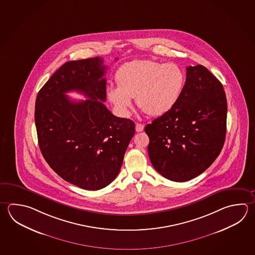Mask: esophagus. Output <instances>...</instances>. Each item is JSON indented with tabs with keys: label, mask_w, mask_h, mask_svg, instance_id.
<instances>
[{
	"label": "esophagus",
	"mask_w": 255,
	"mask_h": 255,
	"mask_svg": "<svg viewBox=\"0 0 255 255\" xmlns=\"http://www.w3.org/2000/svg\"><path fill=\"white\" fill-rule=\"evenodd\" d=\"M143 129H144V125H141V124H136V125H135V130L137 132L142 131Z\"/></svg>",
	"instance_id": "obj_1"
}]
</instances>
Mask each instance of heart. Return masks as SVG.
I'll return each instance as SVG.
<instances>
[{
    "mask_svg": "<svg viewBox=\"0 0 255 255\" xmlns=\"http://www.w3.org/2000/svg\"><path fill=\"white\" fill-rule=\"evenodd\" d=\"M117 87H110L106 96L121 117H128L132 98L143 112L162 116L171 110L181 96L185 76L176 64L151 60L126 63L116 74Z\"/></svg>",
    "mask_w": 255,
    "mask_h": 255,
    "instance_id": "1",
    "label": "heart"
}]
</instances>
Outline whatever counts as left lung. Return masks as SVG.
<instances>
[{
	"mask_svg": "<svg viewBox=\"0 0 255 255\" xmlns=\"http://www.w3.org/2000/svg\"><path fill=\"white\" fill-rule=\"evenodd\" d=\"M224 87L207 67H187L181 96L171 110L145 126L150 162L164 178L185 182L210 167L226 132Z\"/></svg>",
	"mask_w": 255,
	"mask_h": 255,
	"instance_id": "left-lung-1",
	"label": "left lung"
}]
</instances>
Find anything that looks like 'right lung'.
<instances>
[{
  "label": "right lung",
  "mask_w": 255,
  "mask_h": 255,
  "mask_svg": "<svg viewBox=\"0 0 255 255\" xmlns=\"http://www.w3.org/2000/svg\"><path fill=\"white\" fill-rule=\"evenodd\" d=\"M103 62L96 57L65 63L39 90L35 103L44 159L59 177L87 190L105 188L117 177L135 132L132 121L116 117L103 103L107 68ZM70 91L90 99L73 102L65 96Z\"/></svg>",
  "instance_id": "add662e5"
}]
</instances>
